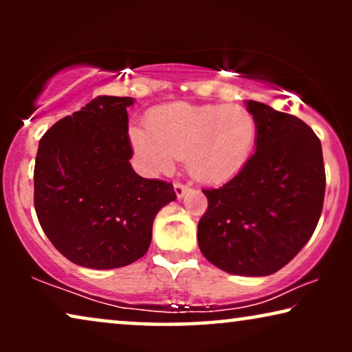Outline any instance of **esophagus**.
<instances>
[{"mask_svg": "<svg viewBox=\"0 0 352 352\" xmlns=\"http://www.w3.org/2000/svg\"><path fill=\"white\" fill-rule=\"evenodd\" d=\"M187 190H189V186L182 184V182H179V181L175 182V192H176L177 199H181V197H184Z\"/></svg>", "mask_w": 352, "mask_h": 352, "instance_id": "1", "label": "esophagus"}]
</instances>
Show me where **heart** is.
Instances as JSON below:
<instances>
[{"label":"heart","mask_w":352,"mask_h":352,"mask_svg":"<svg viewBox=\"0 0 352 352\" xmlns=\"http://www.w3.org/2000/svg\"><path fill=\"white\" fill-rule=\"evenodd\" d=\"M131 142L153 173L171 170L186 157L197 181H228L245 166L256 142V122L240 105H162L147 118V129H131Z\"/></svg>","instance_id":"heart-1"}]
</instances>
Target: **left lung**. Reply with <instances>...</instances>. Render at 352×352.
<instances>
[{"label": "left lung", "mask_w": 352, "mask_h": 352, "mask_svg": "<svg viewBox=\"0 0 352 352\" xmlns=\"http://www.w3.org/2000/svg\"><path fill=\"white\" fill-rule=\"evenodd\" d=\"M256 122V151L232 179L201 189L200 252L235 276L277 272L314 234L325 195L320 139L295 115L247 100Z\"/></svg>", "instance_id": "left-lung-1"}]
</instances>
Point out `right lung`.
I'll return each mask as SVG.
<instances>
[{"label":"right lung","instance_id":"obj_1","mask_svg":"<svg viewBox=\"0 0 352 352\" xmlns=\"http://www.w3.org/2000/svg\"><path fill=\"white\" fill-rule=\"evenodd\" d=\"M133 98L98 96L59 120L38 144L35 210L46 237L89 269L128 266L147 253L158 211L176 200L171 182L133 170Z\"/></svg>","mask_w":352,"mask_h":352}]
</instances>
